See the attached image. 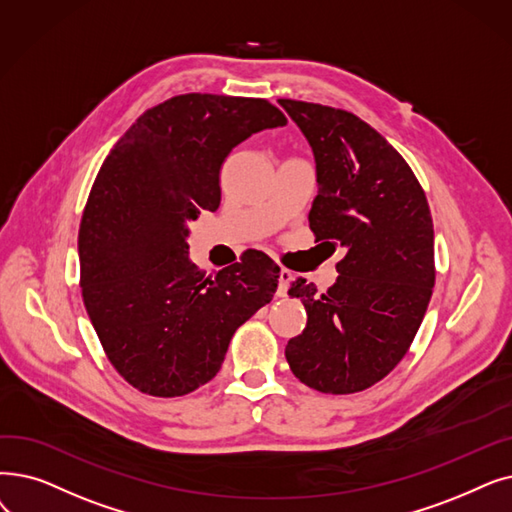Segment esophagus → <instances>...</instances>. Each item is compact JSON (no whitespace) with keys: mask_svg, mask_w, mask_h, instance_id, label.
<instances>
[{"mask_svg":"<svg viewBox=\"0 0 512 512\" xmlns=\"http://www.w3.org/2000/svg\"><path fill=\"white\" fill-rule=\"evenodd\" d=\"M291 280H293V272L286 270V268H280V272H278V288H276V295L278 297H286L288 284H291Z\"/></svg>","mask_w":512,"mask_h":512,"instance_id":"34e87169","label":"esophagus"}]
</instances>
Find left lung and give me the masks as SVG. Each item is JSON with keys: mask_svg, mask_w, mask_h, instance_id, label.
I'll list each match as a JSON object with an SVG mask.
<instances>
[{"mask_svg": "<svg viewBox=\"0 0 512 512\" xmlns=\"http://www.w3.org/2000/svg\"><path fill=\"white\" fill-rule=\"evenodd\" d=\"M316 159L309 228L347 251L318 295L297 278L307 326L284 349L307 387L343 395L372 387L399 364L435 284L433 219L410 165L376 129L341 108L278 100ZM322 242V244H324Z\"/></svg>", "mask_w": 512, "mask_h": 512, "instance_id": "obj_1", "label": "left lung"}]
</instances>
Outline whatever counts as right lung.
Returning a JSON list of instances; mask_svg holds the SVG:
<instances>
[{"mask_svg":"<svg viewBox=\"0 0 512 512\" xmlns=\"http://www.w3.org/2000/svg\"><path fill=\"white\" fill-rule=\"evenodd\" d=\"M286 125L261 98L184 94L148 108L108 152L79 228L81 293L110 364L154 397L186 395L219 372L232 335L278 286L261 251L213 278L188 257V224L221 201L240 142Z\"/></svg>","mask_w":512,"mask_h":512,"instance_id":"1","label":"right lung"}]
</instances>
